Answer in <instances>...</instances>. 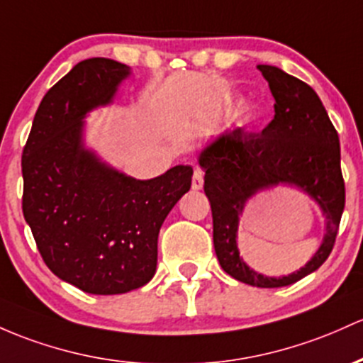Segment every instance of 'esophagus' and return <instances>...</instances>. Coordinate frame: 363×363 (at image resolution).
Masks as SVG:
<instances>
[{
	"instance_id": "1",
	"label": "esophagus",
	"mask_w": 363,
	"mask_h": 363,
	"mask_svg": "<svg viewBox=\"0 0 363 363\" xmlns=\"http://www.w3.org/2000/svg\"><path fill=\"white\" fill-rule=\"evenodd\" d=\"M191 186H193L194 191L203 188V170L201 169H194L193 174V181H191Z\"/></svg>"
}]
</instances>
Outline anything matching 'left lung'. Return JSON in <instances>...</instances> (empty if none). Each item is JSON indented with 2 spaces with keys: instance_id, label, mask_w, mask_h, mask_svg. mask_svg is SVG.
I'll return each mask as SVG.
<instances>
[{
  "instance_id": "8db88e82",
  "label": "left lung",
  "mask_w": 363,
  "mask_h": 363,
  "mask_svg": "<svg viewBox=\"0 0 363 363\" xmlns=\"http://www.w3.org/2000/svg\"><path fill=\"white\" fill-rule=\"evenodd\" d=\"M276 99L274 121L262 133L225 129L198 155L205 194L212 205L213 246L229 276L257 288L294 284L328 260L345 210L340 138L320 98L308 84L272 65H257ZM289 185L308 194L326 217L325 238L300 271L270 278L242 260L237 248L239 217L258 192Z\"/></svg>"
}]
</instances>
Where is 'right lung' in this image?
I'll return each mask as SVG.
<instances>
[{
    "label": "right lung",
    "instance_id": "obj_1",
    "mask_svg": "<svg viewBox=\"0 0 363 363\" xmlns=\"http://www.w3.org/2000/svg\"><path fill=\"white\" fill-rule=\"evenodd\" d=\"M130 67L87 58L39 105L22 155V210L48 269L91 294L141 288L157 270L158 233L191 188L193 169L130 177L84 141L87 113L108 106Z\"/></svg>",
    "mask_w": 363,
    "mask_h": 363
}]
</instances>
